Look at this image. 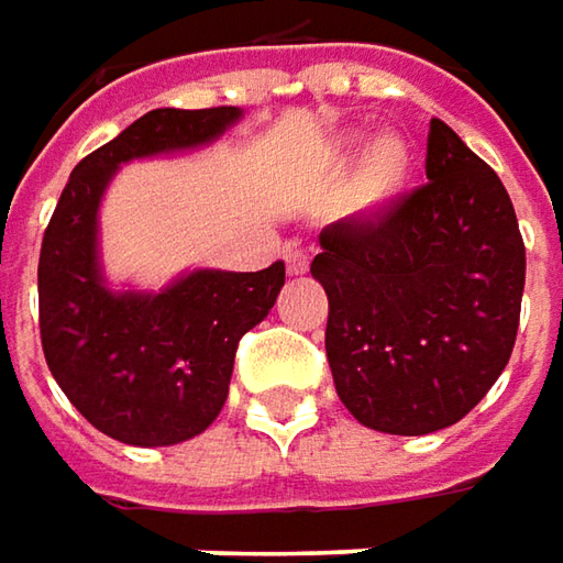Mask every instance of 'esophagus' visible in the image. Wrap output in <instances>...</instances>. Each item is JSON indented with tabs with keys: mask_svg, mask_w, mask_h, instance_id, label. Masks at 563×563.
Masks as SVG:
<instances>
[{
	"mask_svg": "<svg viewBox=\"0 0 563 563\" xmlns=\"http://www.w3.org/2000/svg\"><path fill=\"white\" fill-rule=\"evenodd\" d=\"M285 263H288V275H303V272L310 269V253L291 244V247L285 250Z\"/></svg>",
	"mask_w": 563,
	"mask_h": 563,
	"instance_id": "obj_1",
	"label": "esophagus"
}]
</instances>
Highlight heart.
<instances>
[{"label": "heart", "instance_id": "obj_1", "mask_svg": "<svg viewBox=\"0 0 563 563\" xmlns=\"http://www.w3.org/2000/svg\"><path fill=\"white\" fill-rule=\"evenodd\" d=\"M407 168H410V156L404 143L395 137L378 141L360 165L357 181H354V203L360 209H382L385 203H391L407 181Z\"/></svg>", "mask_w": 563, "mask_h": 563}]
</instances>
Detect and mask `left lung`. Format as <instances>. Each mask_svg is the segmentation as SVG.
<instances>
[{
    "instance_id": "1",
    "label": "left lung",
    "mask_w": 563,
    "mask_h": 563,
    "mask_svg": "<svg viewBox=\"0 0 563 563\" xmlns=\"http://www.w3.org/2000/svg\"><path fill=\"white\" fill-rule=\"evenodd\" d=\"M426 185L322 228L313 278L329 297L325 357L363 426H454L508 366L527 247L501 178L442 119Z\"/></svg>"
}]
</instances>
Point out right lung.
Listing matches in <instances>:
<instances>
[{"mask_svg":"<svg viewBox=\"0 0 563 563\" xmlns=\"http://www.w3.org/2000/svg\"><path fill=\"white\" fill-rule=\"evenodd\" d=\"M241 109H153L75 165L40 247V341L65 398L137 448L200 435L225 407L238 341L263 322L285 263L190 272L163 294H112L97 260V209L128 159L216 141Z\"/></svg>","mask_w":563,"mask_h":563,"instance_id":"add662e5","label":"right lung"}]
</instances>
